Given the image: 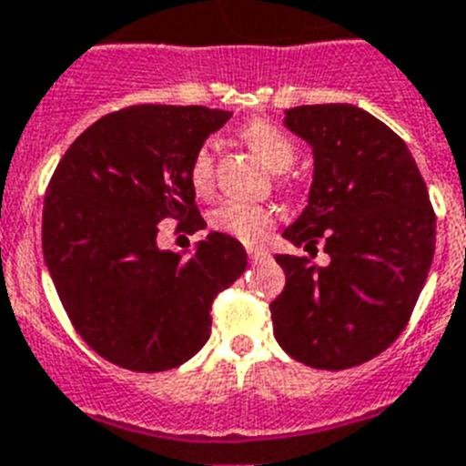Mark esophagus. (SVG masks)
<instances>
[{"label":"esophagus","instance_id":"obj_1","mask_svg":"<svg viewBox=\"0 0 466 466\" xmlns=\"http://www.w3.org/2000/svg\"><path fill=\"white\" fill-rule=\"evenodd\" d=\"M248 257L252 261H259V259H267L268 257V249L264 248H248Z\"/></svg>","mask_w":466,"mask_h":466}]
</instances>
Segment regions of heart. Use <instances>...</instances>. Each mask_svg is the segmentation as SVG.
<instances>
[{
  "instance_id": "heart-1",
  "label": "heart",
  "mask_w": 466,
  "mask_h": 466,
  "mask_svg": "<svg viewBox=\"0 0 466 466\" xmlns=\"http://www.w3.org/2000/svg\"><path fill=\"white\" fill-rule=\"evenodd\" d=\"M242 140L248 142V147L264 161V167L276 173L288 171L298 157L293 140L268 121L248 123L242 128ZM187 178H190L192 190L198 195H202V198L209 195L211 187H214V149H211V145H202L192 155ZM274 221V211L268 207L248 205V202H236V199L221 202L209 217V224L214 226V230L226 233V236L236 238L240 242H248V245H257V242L264 240Z\"/></svg>"
}]
</instances>
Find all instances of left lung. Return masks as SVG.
Here are the masks:
<instances>
[{
	"label": "left lung",
	"instance_id": "1",
	"mask_svg": "<svg viewBox=\"0 0 466 466\" xmlns=\"http://www.w3.org/2000/svg\"><path fill=\"white\" fill-rule=\"evenodd\" d=\"M286 128L314 155L309 199L283 238L317 252L276 255L286 288L271 302L274 336L314 369H350L380 355L407 326L436 249V217L412 152L355 104L286 109Z\"/></svg>",
	"mask_w": 466,
	"mask_h": 466
}]
</instances>
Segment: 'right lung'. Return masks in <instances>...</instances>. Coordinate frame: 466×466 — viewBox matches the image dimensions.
Wrapping results in <instances>:
<instances>
[{"mask_svg": "<svg viewBox=\"0 0 466 466\" xmlns=\"http://www.w3.org/2000/svg\"><path fill=\"white\" fill-rule=\"evenodd\" d=\"M230 116L168 104L114 111L76 137L49 180L45 264L80 338L111 364L187 362L209 340L214 298L248 268L245 248L217 230L187 259L157 245L164 218L187 233L207 226L187 168Z\"/></svg>", "mask_w": 466, "mask_h": 466, "instance_id": "obj_1", "label": "right lung"}]
</instances>
